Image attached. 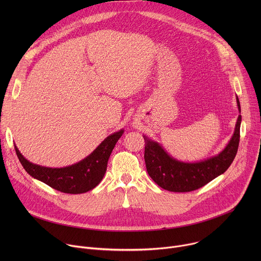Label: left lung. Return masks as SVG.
Returning <instances> with one entry per match:
<instances>
[{
  "label": "left lung",
  "mask_w": 261,
  "mask_h": 261,
  "mask_svg": "<svg viewBox=\"0 0 261 261\" xmlns=\"http://www.w3.org/2000/svg\"><path fill=\"white\" fill-rule=\"evenodd\" d=\"M238 108L241 104L237 96ZM242 116H239L234 132L228 144L218 155L197 162H182L171 157L157 142L146 136L144 161L148 175L161 188L171 192H190L224 173L231 165L239 148Z\"/></svg>",
  "instance_id": "obj_1"
}]
</instances>
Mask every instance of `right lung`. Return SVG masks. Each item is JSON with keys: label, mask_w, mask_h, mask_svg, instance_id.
Masks as SVG:
<instances>
[{"label": "right lung", "mask_w": 261, "mask_h": 261, "mask_svg": "<svg viewBox=\"0 0 261 261\" xmlns=\"http://www.w3.org/2000/svg\"><path fill=\"white\" fill-rule=\"evenodd\" d=\"M123 133L124 130L121 129L118 132L110 134L88 157L75 164L61 168L34 164L21 155L15 144L14 147L21 165L31 176L41 180L60 192L81 194L94 189L102 180L106 172L110 154Z\"/></svg>", "instance_id": "right-lung-1"}]
</instances>
